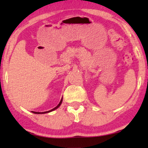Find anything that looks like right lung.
<instances>
[{"label": "right lung", "instance_id": "right-lung-1", "mask_svg": "<svg viewBox=\"0 0 148 148\" xmlns=\"http://www.w3.org/2000/svg\"><path fill=\"white\" fill-rule=\"evenodd\" d=\"M62 99H61L60 101V103H58V106H57L56 107H55V108H53V109L50 110V111H45V112H35V111H32V112H33V113H35V114H43V113H49V112H51V111H54V110L57 109V108H58V107L60 106V104H61V103H62Z\"/></svg>", "mask_w": 148, "mask_h": 148}]
</instances>
